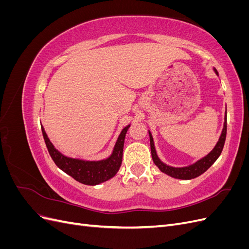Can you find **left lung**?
<instances>
[{"label":"left lung","instance_id":"obj_1","mask_svg":"<svg viewBox=\"0 0 249 249\" xmlns=\"http://www.w3.org/2000/svg\"><path fill=\"white\" fill-rule=\"evenodd\" d=\"M215 73L218 76V71L216 69H213ZM149 134V141H150V150H152V157H153V161L157 165L158 168H159L162 172L166 173V175L170 176L171 178H179V179H191L199 177L202 175L203 172L207 171L214 162L219 158L223 146H224V142H225V137H227V111H225V115H224V123H223V129L221 132V135L219 139H218L216 145L214 148L211 150V152L206 155L201 159L197 160L195 163L188 165V166L184 167H173L169 166V165L165 164L160 160V158L158 157L157 152H156V147H155V143H154V138L153 135L148 131Z\"/></svg>","mask_w":249,"mask_h":249}]
</instances>
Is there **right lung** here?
<instances>
[{
  "mask_svg": "<svg viewBox=\"0 0 249 249\" xmlns=\"http://www.w3.org/2000/svg\"><path fill=\"white\" fill-rule=\"evenodd\" d=\"M131 124H127L120 132L112 154L103 160H83L71 158L60 153L49 139L44 127L41 125L44 142L49 153L57 166L78 182L84 185H99L114 177L120 168L123 161V152L125 134Z\"/></svg>",
  "mask_w": 249,
  "mask_h": 249,
  "instance_id": "add662e5",
  "label": "right lung"
}]
</instances>
